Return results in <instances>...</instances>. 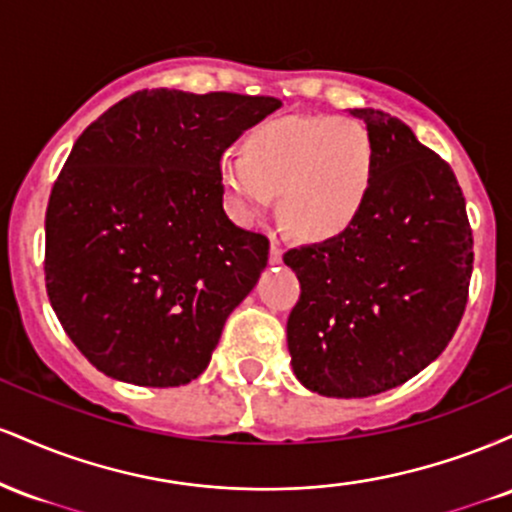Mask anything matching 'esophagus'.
I'll use <instances>...</instances> for the list:
<instances>
[{"label": "esophagus", "mask_w": 512, "mask_h": 512, "mask_svg": "<svg viewBox=\"0 0 512 512\" xmlns=\"http://www.w3.org/2000/svg\"><path fill=\"white\" fill-rule=\"evenodd\" d=\"M281 257H284V250H281V245L272 240V250H269V262L272 264H281Z\"/></svg>", "instance_id": "esophagus-1"}]
</instances>
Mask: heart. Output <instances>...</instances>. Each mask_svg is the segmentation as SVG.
<instances>
[{
    "mask_svg": "<svg viewBox=\"0 0 512 512\" xmlns=\"http://www.w3.org/2000/svg\"><path fill=\"white\" fill-rule=\"evenodd\" d=\"M373 180V144L346 117H281L250 129L240 161L221 163V185L240 221H255L279 195L286 231L308 243L342 236Z\"/></svg>",
    "mask_w": 512,
    "mask_h": 512,
    "instance_id": "obj_1",
    "label": "heart"
}]
</instances>
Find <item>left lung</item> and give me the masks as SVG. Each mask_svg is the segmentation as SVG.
Returning <instances> with one entry per match:
<instances>
[{
	"mask_svg": "<svg viewBox=\"0 0 512 512\" xmlns=\"http://www.w3.org/2000/svg\"><path fill=\"white\" fill-rule=\"evenodd\" d=\"M366 122L373 180L342 236L284 255L301 284L286 322L296 378L325 397H370L436 361L467 308L474 264L462 187L450 163L397 117Z\"/></svg>",
	"mask_w": 512,
	"mask_h": 512,
	"instance_id": "8db88e82",
	"label": "left lung"
}]
</instances>
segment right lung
Listing matches in <instances>:
<instances>
[{
    "instance_id": "right-lung-1",
    "label": "right lung",
    "mask_w": 512,
    "mask_h": 512,
    "mask_svg": "<svg viewBox=\"0 0 512 512\" xmlns=\"http://www.w3.org/2000/svg\"><path fill=\"white\" fill-rule=\"evenodd\" d=\"M279 98L137 91L76 139L45 211V289L101 373L178 387L209 366L269 238L223 211L221 156Z\"/></svg>"
}]
</instances>
